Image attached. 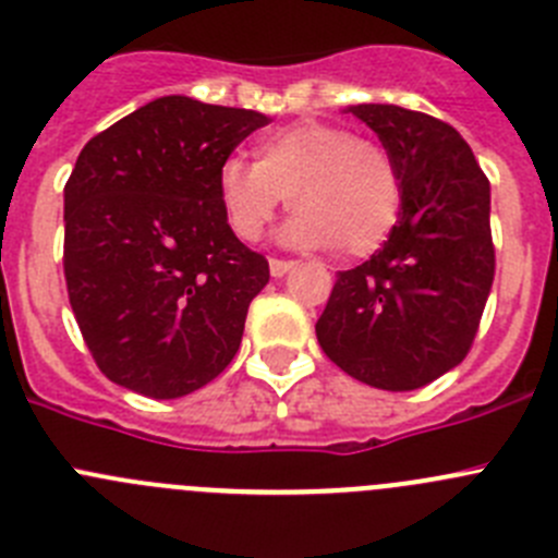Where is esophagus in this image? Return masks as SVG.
Returning <instances> with one entry per match:
<instances>
[{
    "instance_id": "obj_1",
    "label": "esophagus",
    "mask_w": 558,
    "mask_h": 558,
    "mask_svg": "<svg viewBox=\"0 0 558 558\" xmlns=\"http://www.w3.org/2000/svg\"><path fill=\"white\" fill-rule=\"evenodd\" d=\"M291 267H294V262H286V258H269V272H272V278H283Z\"/></svg>"
}]
</instances>
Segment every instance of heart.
Here are the masks:
<instances>
[{"label": "heart", "instance_id": "heart-1", "mask_svg": "<svg viewBox=\"0 0 558 558\" xmlns=\"http://www.w3.org/2000/svg\"><path fill=\"white\" fill-rule=\"evenodd\" d=\"M296 208L283 239L296 247L368 255L390 236L402 211L397 161L379 143L332 123H294L255 145V165L226 159L217 201L244 242L267 231L275 211Z\"/></svg>", "mask_w": 558, "mask_h": 558}]
</instances>
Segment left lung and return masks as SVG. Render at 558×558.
I'll return each mask as SVG.
<instances>
[{
    "instance_id": "left-lung-1",
    "label": "left lung",
    "mask_w": 558,
    "mask_h": 558,
    "mask_svg": "<svg viewBox=\"0 0 558 558\" xmlns=\"http://www.w3.org/2000/svg\"><path fill=\"white\" fill-rule=\"evenodd\" d=\"M402 179L383 250L336 275L316 338L372 388L415 390L465 361L496 275L490 181L454 126L393 104L350 107Z\"/></svg>"
}]
</instances>
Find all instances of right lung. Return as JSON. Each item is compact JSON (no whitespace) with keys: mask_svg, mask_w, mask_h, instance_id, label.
Masks as SVG:
<instances>
[{"mask_svg":"<svg viewBox=\"0 0 558 558\" xmlns=\"http://www.w3.org/2000/svg\"><path fill=\"white\" fill-rule=\"evenodd\" d=\"M269 118L190 96L134 109L82 148L65 184L68 300L112 383L179 399L226 372L269 264L236 239L217 170Z\"/></svg>","mask_w":558,"mask_h":558,"instance_id":"1","label":"right lung"}]
</instances>
